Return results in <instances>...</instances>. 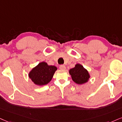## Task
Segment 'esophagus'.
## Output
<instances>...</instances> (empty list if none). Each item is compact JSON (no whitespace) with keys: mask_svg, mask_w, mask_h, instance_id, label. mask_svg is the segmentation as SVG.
<instances>
[{"mask_svg":"<svg viewBox=\"0 0 122 122\" xmlns=\"http://www.w3.org/2000/svg\"><path fill=\"white\" fill-rule=\"evenodd\" d=\"M59 68H60V69H61V70H66V66H64V65H61V66H60Z\"/></svg>","mask_w":122,"mask_h":122,"instance_id":"obj_1","label":"esophagus"}]
</instances>
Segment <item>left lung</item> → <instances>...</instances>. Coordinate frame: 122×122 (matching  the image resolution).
Listing matches in <instances>:
<instances>
[{
  "label": "left lung",
  "instance_id": "left-lung-1",
  "mask_svg": "<svg viewBox=\"0 0 122 122\" xmlns=\"http://www.w3.org/2000/svg\"><path fill=\"white\" fill-rule=\"evenodd\" d=\"M71 78L75 83L82 85L88 82L91 76L89 73L82 66L81 64L77 63L75 66V67L69 70Z\"/></svg>",
  "mask_w": 122,
  "mask_h": 122
}]
</instances>
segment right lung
<instances>
[{
	"mask_svg": "<svg viewBox=\"0 0 122 122\" xmlns=\"http://www.w3.org/2000/svg\"><path fill=\"white\" fill-rule=\"evenodd\" d=\"M57 70L55 66H49L47 63L42 61L31 69L28 76L34 84L43 86L51 81Z\"/></svg>",
	"mask_w": 122,
	"mask_h": 122,
	"instance_id": "add662e5",
	"label": "right lung"
}]
</instances>
